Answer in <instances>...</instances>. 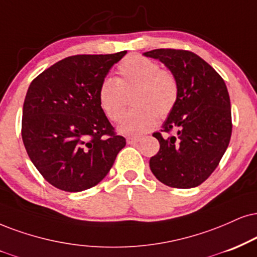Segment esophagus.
Returning a JSON list of instances; mask_svg holds the SVG:
<instances>
[{"label": "esophagus", "mask_w": 257, "mask_h": 257, "mask_svg": "<svg viewBox=\"0 0 257 257\" xmlns=\"http://www.w3.org/2000/svg\"><path fill=\"white\" fill-rule=\"evenodd\" d=\"M143 137H141V136H132V137H128L127 138V143L128 144H136L138 143V142H141Z\"/></svg>", "instance_id": "esophagus-1"}]
</instances>
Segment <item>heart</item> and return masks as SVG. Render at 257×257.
Listing matches in <instances>:
<instances>
[{"instance_id": "obj_1", "label": "heart", "mask_w": 257, "mask_h": 257, "mask_svg": "<svg viewBox=\"0 0 257 257\" xmlns=\"http://www.w3.org/2000/svg\"><path fill=\"white\" fill-rule=\"evenodd\" d=\"M119 78L104 77L99 85L100 108L110 121L119 122L125 114V93L131 95L135 106L125 116L119 131L139 135L156 125L175 108L179 83L173 72L161 69L157 62L143 56H130L118 65Z\"/></svg>"}]
</instances>
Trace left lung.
Masks as SVG:
<instances>
[{
  "label": "left lung",
  "instance_id": "obj_1",
  "mask_svg": "<svg viewBox=\"0 0 257 257\" xmlns=\"http://www.w3.org/2000/svg\"><path fill=\"white\" fill-rule=\"evenodd\" d=\"M144 56L158 59L179 83V100L163 122L160 151L150 158L158 181L174 188H193L214 172L230 143L232 122L227 88L220 75L186 50L157 49Z\"/></svg>",
  "mask_w": 257,
  "mask_h": 257
}]
</instances>
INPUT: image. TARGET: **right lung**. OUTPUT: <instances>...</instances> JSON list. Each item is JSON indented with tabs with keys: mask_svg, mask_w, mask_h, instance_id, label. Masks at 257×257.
Masks as SVG:
<instances>
[{
	"mask_svg": "<svg viewBox=\"0 0 257 257\" xmlns=\"http://www.w3.org/2000/svg\"><path fill=\"white\" fill-rule=\"evenodd\" d=\"M125 55L68 57L28 87L22 142L38 172L56 188L82 192L96 186L126 145L97 100L101 81Z\"/></svg>",
	"mask_w": 257,
	"mask_h": 257,
	"instance_id": "1",
	"label": "right lung"
}]
</instances>
